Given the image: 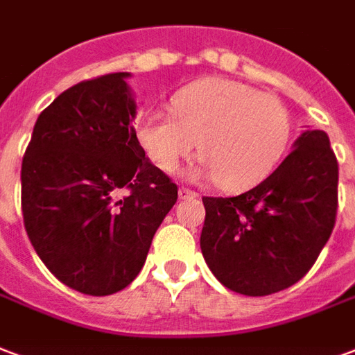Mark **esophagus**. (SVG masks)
Returning <instances> with one entry per match:
<instances>
[{
	"instance_id": "34e87169",
	"label": "esophagus",
	"mask_w": 355,
	"mask_h": 355,
	"mask_svg": "<svg viewBox=\"0 0 355 355\" xmlns=\"http://www.w3.org/2000/svg\"><path fill=\"white\" fill-rule=\"evenodd\" d=\"M178 198L193 199V198H198V191H193V190H190V188H184V186H182V188L178 190Z\"/></svg>"
}]
</instances>
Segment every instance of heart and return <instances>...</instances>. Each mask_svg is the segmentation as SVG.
<instances>
[{"instance_id": "1", "label": "heart", "mask_w": 355, "mask_h": 355, "mask_svg": "<svg viewBox=\"0 0 355 355\" xmlns=\"http://www.w3.org/2000/svg\"><path fill=\"white\" fill-rule=\"evenodd\" d=\"M173 116L150 112L137 124V143L157 169L175 171L196 150L201 175L224 190L261 182L284 156L291 133L282 99L227 78H201L171 99Z\"/></svg>"}]
</instances>
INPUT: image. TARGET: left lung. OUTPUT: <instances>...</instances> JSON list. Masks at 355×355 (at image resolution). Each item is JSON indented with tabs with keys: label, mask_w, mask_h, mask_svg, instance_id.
Returning a JSON list of instances; mask_svg holds the SVG:
<instances>
[{
	"label": "left lung",
	"mask_w": 355,
	"mask_h": 355,
	"mask_svg": "<svg viewBox=\"0 0 355 355\" xmlns=\"http://www.w3.org/2000/svg\"><path fill=\"white\" fill-rule=\"evenodd\" d=\"M337 188L329 137L311 130L261 184L235 198H203L201 252L212 275L250 297L295 284L331 237Z\"/></svg>",
	"instance_id": "obj_1"
}]
</instances>
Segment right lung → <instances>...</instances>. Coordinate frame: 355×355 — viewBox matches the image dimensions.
Masks as SVG:
<instances>
[{"instance_id": "obj_1", "label": "right lung", "mask_w": 355, "mask_h": 355, "mask_svg": "<svg viewBox=\"0 0 355 355\" xmlns=\"http://www.w3.org/2000/svg\"><path fill=\"white\" fill-rule=\"evenodd\" d=\"M128 77L109 73L60 94L39 114L20 173L33 250L60 282L96 297L135 280L178 198L137 143Z\"/></svg>"}]
</instances>
